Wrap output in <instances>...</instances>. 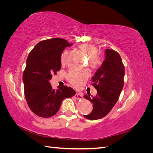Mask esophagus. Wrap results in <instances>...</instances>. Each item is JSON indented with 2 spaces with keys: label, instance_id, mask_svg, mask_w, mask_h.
I'll return each mask as SVG.
<instances>
[{
  "label": "esophagus",
  "instance_id": "34e87169",
  "mask_svg": "<svg viewBox=\"0 0 153 153\" xmlns=\"http://www.w3.org/2000/svg\"><path fill=\"white\" fill-rule=\"evenodd\" d=\"M75 98H76V99H77V100L82 99V98H83V96H82V94H80V93H76V94H75Z\"/></svg>",
  "mask_w": 153,
  "mask_h": 153
}]
</instances>
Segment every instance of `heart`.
<instances>
[{
    "label": "heart",
    "instance_id": "heart-1",
    "mask_svg": "<svg viewBox=\"0 0 153 153\" xmlns=\"http://www.w3.org/2000/svg\"><path fill=\"white\" fill-rule=\"evenodd\" d=\"M79 48L83 52L88 55L89 67L96 70L98 69L102 64V59L100 56L97 54L98 48L96 46L91 44H82L79 46ZM68 52L64 50L61 57V61L62 64H66L68 61ZM69 80L71 84L76 88H80L82 86L84 82L88 77V73L84 71H71L69 73Z\"/></svg>",
    "mask_w": 153,
    "mask_h": 153
}]
</instances>
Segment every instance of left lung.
<instances>
[{
	"label": "left lung",
	"mask_w": 153,
	"mask_h": 153,
	"mask_svg": "<svg viewBox=\"0 0 153 153\" xmlns=\"http://www.w3.org/2000/svg\"><path fill=\"white\" fill-rule=\"evenodd\" d=\"M124 66L120 55L114 50H105V59L92 78L91 84L97 94L90 92L84 98L93 104L91 114L84 115L90 120H97L107 115L118 101L124 86Z\"/></svg>",
	"instance_id": "8db88e82"
}]
</instances>
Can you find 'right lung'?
Instances as JSON below:
<instances>
[{
    "label": "right lung",
    "mask_w": 153,
    "mask_h": 153,
    "mask_svg": "<svg viewBox=\"0 0 153 153\" xmlns=\"http://www.w3.org/2000/svg\"><path fill=\"white\" fill-rule=\"evenodd\" d=\"M69 43L62 38L40 41L29 53L23 73L24 93L30 109L39 117L55 115L64 98L75 96L71 87L64 85L52 89L49 80L61 68V57Z\"/></svg>",
    "instance_id": "add662e5"
}]
</instances>
